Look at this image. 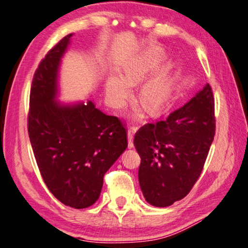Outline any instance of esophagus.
I'll use <instances>...</instances> for the list:
<instances>
[{"instance_id": "obj_1", "label": "esophagus", "mask_w": 248, "mask_h": 248, "mask_svg": "<svg viewBox=\"0 0 248 248\" xmlns=\"http://www.w3.org/2000/svg\"><path fill=\"white\" fill-rule=\"evenodd\" d=\"M137 130L136 128L129 129L128 130V147L133 148V135H135V131Z\"/></svg>"}]
</instances>
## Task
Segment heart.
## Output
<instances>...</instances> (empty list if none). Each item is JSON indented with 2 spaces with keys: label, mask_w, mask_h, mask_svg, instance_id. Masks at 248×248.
I'll list each match as a JSON object with an SVG mask.
<instances>
[{
  "label": "heart",
  "mask_w": 248,
  "mask_h": 248,
  "mask_svg": "<svg viewBox=\"0 0 248 248\" xmlns=\"http://www.w3.org/2000/svg\"><path fill=\"white\" fill-rule=\"evenodd\" d=\"M162 60L163 53L160 49H148L125 66L123 77L111 75L106 82V93L110 104L113 107H121L130 93L129 86H137L143 82L159 67ZM171 89L170 75L167 70H160L141 88L140 100L150 111H159L168 103ZM136 116L140 117V112H136Z\"/></svg>",
  "instance_id": "b5f03b06"
}]
</instances>
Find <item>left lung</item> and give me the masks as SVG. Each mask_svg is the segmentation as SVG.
<instances>
[{"label":"left lung","instance_id":"left-lung-1","mask_svg":"<svg viewBox=\"0 0 248 248\" xmlns=\"http://www.w3.org/2000/svg\"><path fill=\"white\" fill-rule=\"evenodd\" d=\"M215 136L214 97L207 84L166 118L137 131L139 183L145 201L166 207L186 196L201 175Z\"/></svg>","mask_w":248,"mask_h":248}]
</instances>
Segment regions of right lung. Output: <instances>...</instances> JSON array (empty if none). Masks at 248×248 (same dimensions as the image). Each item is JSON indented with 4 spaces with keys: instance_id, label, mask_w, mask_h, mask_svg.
Returning <instances> with one entry per match:
<instances>
[{
    "instance_id": "obj_1",
    "label": "right lung",
    "mask_w": 248,
    "mask_h": 248,
    "mask_svg": "<svg viewBox=\"0 0 248 248\" xmlns=\"http://www.w3.org/2000/svg\"><path fill=\"white\" fill-rule=\"evenodd\" d=\"M73 34L62 37L39 62L30 93L27 130L37 167L55 198L86 209L99 198L105 173L128 147L119 118L87 105L55 101L61 58Z\"/></svg>"
}]
</instances>
